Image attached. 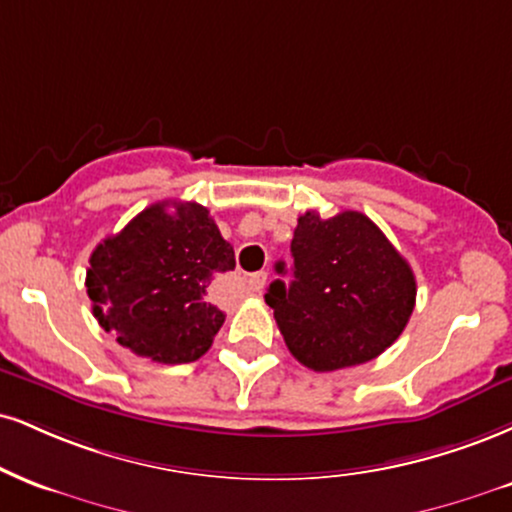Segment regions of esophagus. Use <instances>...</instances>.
Instances as JSON below:
<instances>
[{"label":"esophagus","instance_id":"1","mask_svg":"<svg viewBox=\"0 0 512 512\" xmlns=\"http://www.w3.org/2000/svg\"><path fill=\"white\" fill-rule=\"evenodd\" d=\"M264 283H267V272H255L248 276V286L252 293H260L264 288Z\"/></svg>","mask_w":512,"mask_h":512}]
</instances>
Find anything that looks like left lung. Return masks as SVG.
I'll list each match as a JSON object with an SVG mask.
<instances>
[{"mask_svg":"<svg viewBox=\"0 0 512 512\" xmlns=\"http://www.w3.org/2000/svg\"><path fill=\"white\" fill-rule=\"evenodd\" d=\"M291 255L293 281L276 279L264 300L300 365L315 372L362 365L403 334L415 310V274L365 214L305 212ZM276 272L286 274V264L276 262Z\"/></svg>","mask_w":512,"mask_h":512,"instance_id":"obj_1","label":"left lung"}]
</instances>
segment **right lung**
Masks as SVG:
<instances>
[{
  "label": "right lung",
  "mask_w": 512,
  "mask_h": 512,
  "mask_svg": "<svg viewBox=\"0 0 512 512\" xmlns=\"http://www.w3.org/2000/svg\"><path fill=\"white\" fill-rule=\"evenodd\" d=\"M236 267L233 245L197 202H155L90 255L92 315L123 348L162 365L195 362L226 315L209 303L217 276Z\"/></svg>",
  "instance_id": "obj_1"
}]
</instances>
